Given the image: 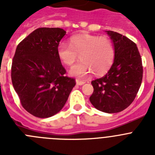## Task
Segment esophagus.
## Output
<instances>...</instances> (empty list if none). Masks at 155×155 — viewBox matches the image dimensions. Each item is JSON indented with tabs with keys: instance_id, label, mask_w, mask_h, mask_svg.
Here are the masks:
<instances>
[{
	"instance_id": "1",
	"label": "esophagus",
	"mask_w": 155,
	"mask_h": 155,
	"mask_svg": "<svg viewBox=\"0 0 155 155\" xmlns=\"http://www.w3.org/2000/svg\"><path fill=\"white\" fill-rule=\"evenodd\" d=\"M76 83L78 85H82V84H84L85 82H84V81H81V80H79V79H77Z\"/></svg>"
}]
</instances>
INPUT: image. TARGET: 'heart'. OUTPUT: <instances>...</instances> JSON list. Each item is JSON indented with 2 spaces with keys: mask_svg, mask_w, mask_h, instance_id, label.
I'll return each instance as SVG.
<instances>
[{
  "mask_svg": "<svg viewBox=\"0 0 155 155\" xmlns=\"http://www.w3.org/2000/svg\"><path fill=\"white\" fill-rule=\"evenodd\" d=\"M78 55L81 61L71 68L70 74L84 78L91 71L96 75L107 72L114 62L116 50L109 38L90 34L72 35L70 44L61 42L57 46V56L65 65H72Z\"/></svg>",
  "mask_w": 155,
  "mask_h": 155,
  "instance_id": "obj_1",
  "label": "heart"
}]
</instances>
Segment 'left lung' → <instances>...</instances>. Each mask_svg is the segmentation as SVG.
Here are the masks:
<instances>
[{
  "mask_svg": "<svg viewBox=\"0 0 155 155\" xmlns=\"http://www.w3.org/2000/svg\"><path fill=\"white\" fill-rule=\"evenodd\" d=\"M113 40L116 56L105 76L91 81L90 102L98 110L116 113L127 109L136 98L143 78L141 57L136 43L125 35L106 31Z\"/></svg>",
  "mask_w": 155,
  "mask_h": 155,
  "instance_id": "left-lung-1",
  "label": "left lung"
}]
</instances>
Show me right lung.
Here are the masks:
<instances>
[{
	"instance_id": "add662e5",
	"label": "right lung",
	"mask_w": 155,
	"mask_h": 155,
	"mask_svg": "<svg viewBox=\"0 0 155 155\" xmlns=\"http://www.w3.org/2000/svg\"><path fill=\"white\" fill-rule=\"evenodd\" d=\"M66 31L60 28H39L16 48L12 81L22 107L32 116L48 118L59 113L76 84L66 76L57 56V46Z\"/></svg>"
}]
</instances>
